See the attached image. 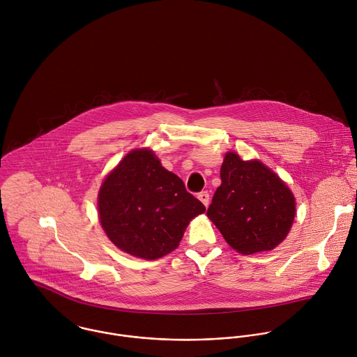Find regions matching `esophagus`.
<instances>
[{
  "mask_svg": "<svg viewBox=\"0 0 357 357\" xmlns=\"http://www.w3.org/2000/svg\"><path fill=\"white\" fill-rule=\"evenodd\" d=\"M198 199L207 207V206H208V199H210V198H208V192H207V191L199 192V194H198Z\"/></svg>",
  "mask_w": 357,
  "mask_h": 357,
  "instance_id": "1",
  "label": "esophagus"
}]
</instances>
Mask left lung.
Returning <instances> with one entry per match:
<instances>
[{"label":"left lung","mask_w":357,"mask_h":357,"mask_svg":"<svg viewBox=\"0 0 357 357\" xmlns=\"http://www.w3.org/2000/svg\"><path fill=\"white\" fill-rule=\"evenodd\" d=\"M220 176L207 215L227 243L242 255L276 248L296 215L289 187L261 162H245L234 153L225 155Z\"/></svg>","instance_id":"obj_1"}]
</instances>
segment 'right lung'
Segmentation results:
<instances>
[{
	"label": "right lung",
	"instance_id": "add662e5",
	"mask_svg": "<svg viewBox=\"0 0 357 357\" xmlns=\"http://www.w3.org/2000/svg\"><path fill=\"white\" fill-rule=\"evenodd\" d=\"M98 206L109 241L144 259L173 252L188 222L206 210L149 150H135L119 162L102 183Z\"/></svg>",
	"mask_w": 357,
	"mask_h": 357
}]
</instances>
